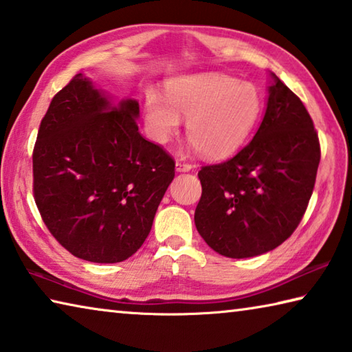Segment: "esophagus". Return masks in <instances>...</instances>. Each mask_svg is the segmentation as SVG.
<instances>
[{"label":"esophagus","instance_id":"1","mask_svg":"<svg viewBox=\"0 0 352 352\" xmlns=\"http://www.w3.org/2000/svg\"><path fill=\"white\" fill-rule=\"evenodd\" d=\"M190 169H194L192 164L182 163V162H177V163H175V170H177V172H189Z\"/></svg>","mask_w":352,"mask_h":352}]
</instances>
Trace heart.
I'll list each match as a JSON object with an SVG mask.
<instances>
[{
    "label": "heart",
    "mask_w": 352,
    "mask_h": 352,
    "mask_svg": "<svg viewBox=\"0 0 352 352\" xmlns=\"http://www.w3.org/2000/svg\"><path fill=\"white\" fill-rule=\"evenodd\" d=\"M168 99L147 91L144 124L160 144L168 142L188 119L190 147L210 160L236 153L252 136L262 113V94L252 82L223 73L174 77L166 85Z\"/></svg>",
    "instance_id": "obj_1"
}]
</instances>
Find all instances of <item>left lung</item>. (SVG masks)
I'll return each instance as SVG.
<instances>
[{"label":"left lung","mask_w":352,"mask_h":352,"mask_svg":"<svg viewBox=\"0 0 352 352\" xmlns=\"http://www.w3.org/2000/svg\"><path fill=\"white\" fill-rule=\"evenodd\" d=\"M253 140L228 162L199 172L194 222L214 252L243 259L272 252L302 219L320 163V142L300 98L275 73Z\"/></svg>","instance_id":"1"}]
</instances>
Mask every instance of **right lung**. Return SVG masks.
<instances>
[{"label": "right lung", "mask_w": 352, "mask_h": 352, "mask_svg": "<svg viewBox=\"0 0 352 352\" xmlns=\"http://www.w3.org/2000/svg\"><path fill=\"white\" fill-rule=\"evenodd\" d=\"M140 104L77 74L52 98L34 147V195L45 225L83 261L115 264L151 233L175 163L138 132Z\"/></svg>", "instance_id": "add662e5"}]
</instances>
